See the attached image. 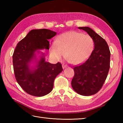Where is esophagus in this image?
Here are the masks:
<instances>
[{
  "mask_svg": "<svg viewBox=\"0 0 123 123\" xmlns=\"http://www.w3.org/2000/svg\"><path fill=\"white\" fill-rule=\"evenodd\" d=\"M67 67V66H66V65H65L64 64H62V68H63V69H65Z\"/></svg>",
  "mask_w": 123,
  "mask_h": 123,
  "instance_id": "esophagus-1",
  "label": "esophagus"
}]
</instances>
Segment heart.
Segmentation results:
<instances>
[{"label":"heart","instance_id":"1","mask_svg":"<svg viewBox=\"0 0 123 123\" xmlns=\"http://www.w3.org/2000/svg\"><path fill=\"white\" fill-rule=\"evenodd\" d=\"M94 48V42L88 35L72 31L62 34L52 43L49 53L53 59L60 60L64 54L68 61L79 64L89 56Z\"/></svg>","mask_w":123,"mask_h":123}]
</instances>
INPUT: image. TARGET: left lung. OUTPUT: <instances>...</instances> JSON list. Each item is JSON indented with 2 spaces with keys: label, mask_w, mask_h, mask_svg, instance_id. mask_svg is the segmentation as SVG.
I'll list each match as a JSON object with an SVG mask.
<instances>
[{
  "label": "left lung",
  "mask_w": 123,
  "mask_h": 123,
  "mask_svg": "<svg viewBox=\"0 0 123 123\" xmlns=\"http://www.w3.org/2000/svg\"><path fill=\"white\" fill-rule=\"evenodd\" d=\"M93 39L95 48L90 56L81 64L74 67L71 81L74 90L88 96L97 93L103 87L110 68L111 52L104 39L88 27H79Z\"/></svg>",
  "instance_id": "left-lung-1"
}]
</instances>
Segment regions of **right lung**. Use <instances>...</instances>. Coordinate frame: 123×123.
<instances>
[{"instance_id": "add662e5", "label": "right lung", "mask_w": 123, "mask_h": 123, "mask_svg": "<svg viewBox=\"0 0 123 123\" xmlns=\"http://www.w3.org/2000/svg\"><path fill=\"white\" fill-rule=\"evenodd\" d=\"M56 34L48 29L33 30L17 44L12 55L13 68L17 82L26 92L42 97L49 93L53 88L55 78L63 70L58 62L51 64L41 56L35 70L30 69L29 63L38 49H49V39Z\"/></svg>"}]
</instances>
